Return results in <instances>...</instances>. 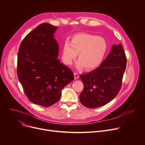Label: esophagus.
<instances>
[{
  "label": "esophagus",
  "instance_id": "esophagus-1",
  "mask_svg": "<svg viewBox=\"0 0 145 145\" xmlns=\"http://www.w3.org/2000/svg\"><path fill=\"white\" fill-rule=\"evenodd\" d=\"M74 79H78L79 78V76L77 73H74Z\"/></svg>",
  "mask_w": 145,
  "mask_h": 145
}]
</instances>
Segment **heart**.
Here are the masks:
<instances>
[{
  "instance_id": "b5f03b06",
  "label": "heart",
  "mask_w": 145,
  "mask_h": 145,
  "mask_svg": "<svg viewBox=\"0 0 145 145\" xmlns=\"http://www.w3.org/2000/svg\"><path fill=\"white\" fill-rule=\"evenodd\" d=\"M108 44L105 38L94 35L80 33L73 35L71 42L66 40L62 47V60L67 65H72L78 53L75 67L78 70L85 67L90 71L97 67L103 61L108 51Z\"/></svg>"
}]
</instances>
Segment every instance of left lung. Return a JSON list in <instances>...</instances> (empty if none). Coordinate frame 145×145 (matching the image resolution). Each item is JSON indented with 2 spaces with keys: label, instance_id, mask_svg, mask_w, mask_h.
<instances>
[{
  "label": "left lung",
  "instance_id": "8db88e82",
  "mask_svg": "<svg viewBox=\"0 0 145 145\" xmlns=\"http://www.w3.org/2000/svg\"><path fill=\"white\" fill-rule=\"evenodd\" d=\"M126 60L121 45L113 44L99 66L80 76L84 85L79 96L80 103L86 108H96L113 100L121 88Z\"/></svg>",
  "mask_w": 145,
  "mask_h": 145
}]
</instances>
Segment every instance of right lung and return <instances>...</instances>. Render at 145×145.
<instances>
[{
    "label": "right lung",
    "mask_w": 145,
    "mask_h": 145,
    "mask_svg": "<svg viewBox=\"0 0 145 145\" xmlns=\"http://www.w3.org/2000/svg\"><path fill=\"white\" fill-rule=\"evenodd\" d=\"M57 27L37 26L22 42L18 55V76L29 101L49 107L60 98L61 91L74 79L72 71L57 59Z\"/></svg>",
    "instance_id": "obj_1"
}]
</instances>
